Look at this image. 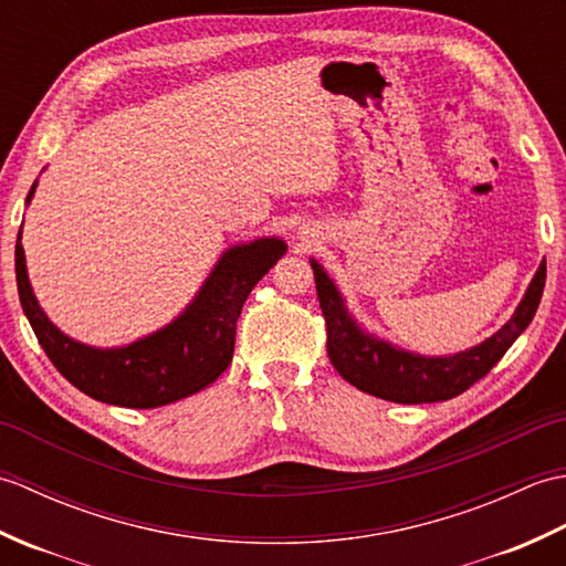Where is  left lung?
Segmentation results:
<instances>
[{"mask_svg": "<svg viewBox=\"0 0 566 566\" xmlns=\"http://www.w3.org/2000/svg\"><path fill=\"white\" fill-rule=\"evenodd\" d=\"M311 268L316 276L318 304L323 318H326V347L333 367L359 391L394 403L448 401L486 377L515 338L531 326L547 276V264L543 260L511 321L482 345L448 357H423L365 333L350 316L345 298L326 270L316 260H311Z\"/></svg>", "mask_w": 566, "mask_h": 566, "instance_id": "left-lung-1", "label": "left lung"}]
</instances>
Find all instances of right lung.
<instances>
[{
    "label": "right lung",
    "instance_id": "add662e5",
    "mask_svg": "<svg viewBox=\"0 0 566 566\" xmlns=\"http://www.w3.org/2000/svg\"><path fill=\"white\" fill-rule=\"evenodd\" d=\"M35 191H29L27 203ZM286 252L280 238H258L228 248L182 314L165 328L124 347H90L60 333L39 306L27 274V258L17 238V286L31 328L48 359L72 387L92 399L158 408L207 389L231 365L235 323L248 294Z\"/></svg>",
    "mask_w": 566,
    "mask_h": 566
}]
</instances>
